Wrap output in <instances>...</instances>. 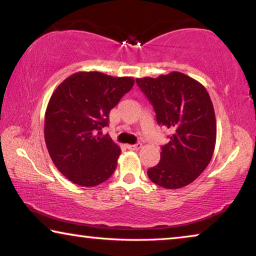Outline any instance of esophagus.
<instances>
[{"instance_id":"obj_1","label":"esophagus","mask_w":256,"mask_h":256,"mask_svg":"<svg viewBox=\"0 0 256 256\" xmlns=\"http://www.w3.org/2000/svg\"><path fill=\"white\" fill-rule=\"evenodd\" d=\"M141 146H142L141 144H128V148L130 150H138V149H141Z\"/></svg>"}]
</instances>
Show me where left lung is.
Instances as JSON below:
<instances>
[{"label":"left lung","instance_id":"obj_1","mask_svg":"<svg viewBox=\"0 0 256 256\" xmlns=\"http://www.w3.org/2000/svg\"><path fill=\"white\" fill-rule=\"evenodd\" d=\"M136 84L152 104L158 124L170 130L158 164L149 168L150 180L176 190L196 180L206 170L216 146V123L204 86L180 72L141 78Z\"/></svg>","mask_w":256,"mask_h":256}]
</instances>
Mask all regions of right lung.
Instances as JSON below:
<instances>
[{"label": "right lung", "mask_w": 256, "mask_h": 256, "mask_svg": "<svg viewBox=\"0 0 256 256\" xmlns=\"http://www.w3.org/2000/svg\"><path fill=\"white\" fill-rule=\"evenodd\" d=\"M131 76L76 72L52 94L45 112V142L56 168L76 185L92 188L112 175L120 146L100 130L110 112L132 89Z\"/></svg>", "instance_id": "obj_1"}]
</instances>
